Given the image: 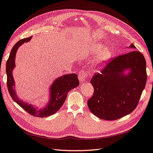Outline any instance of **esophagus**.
I'll return each mask as SVG.
<instances>
[{
    "instance_id": "34e87169",
    "label": "esophagus",
    "mask_w": 153,
    "mask_h": 153,
    "mask_svg": "<svg viewBox=\"0 0 153 153\" xmlns=\"http://www.w3.org/2000/svg\"><path fill=\"white\" fill-rule=\"evenodd\" d=\"M78 77H79V79L80 81V82L83 83V82H85L86 79H88V75H87V74L85 73V71L82 70L79 72Z\"/></svg>"
}]
</instances>
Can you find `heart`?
Listing matches in <instances>:
<instances>
[{"label":"heart","instance_id":"b5f03b06","mask_svg":"<svg viewBox=\"0 0 153 153\" xmlns=\"http://www.w3.org/2000/svg\"><path fill=\"white\" fill-rule=\"evenodd\" d=\"M89 55H96V65L101 66L107 62L111 56V51L108 48H105L101 44H96L93 46L89 52Z\"/></svg>","mask_w":153,"mask_h":153}]
</instances>
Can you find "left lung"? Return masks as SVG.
Here are the masks:
<instances>
[{"label":"left lung","instance_id":"left-lung-1","mask_svg":"<svg viewBox=\"0 0 153 153\" xmlns=\"http://www.w3.org/2000/svg\"><path fill=\"white\" fill-rule=\"evenodd\" d=\"M129 48L135 46L131 44ZM146 67L145 57L139 51H132L111 60L90 81L94 88V94L88 101L91 112L108 121L133 112L146 85ZM127 70L130 72L125 74Z\"/></svg>","mask_w":153,"mask_h":153}]
</instances>
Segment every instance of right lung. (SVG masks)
<instances>
[{
  "mask_svg": "<svg viewBox=\"0 0 153 153\" xmlns=\"http://www.w3.org/2000/svg\"><path fill=\"white\" fill-rule=\"evenodd\" d=\"M32 36L19 40L15 44L10 51V56L7 62L6 71L7 75V87L11 97L18 105L25 109L31 115L38 117H46L53 115L60 109L66 99L69 91L79 85V82L76 74H65L53 81L50 86V100L46 106L42 109H38L32 104L24 102L17 97L14 89V80L13 76V71L15 67V56L18 48L25 42H28Z\"/></svg>",
  "mask_w": 153,
  "mask_h": 153,
  "instance_id": "1",
  "label": "right lung"
}]
</instances>
